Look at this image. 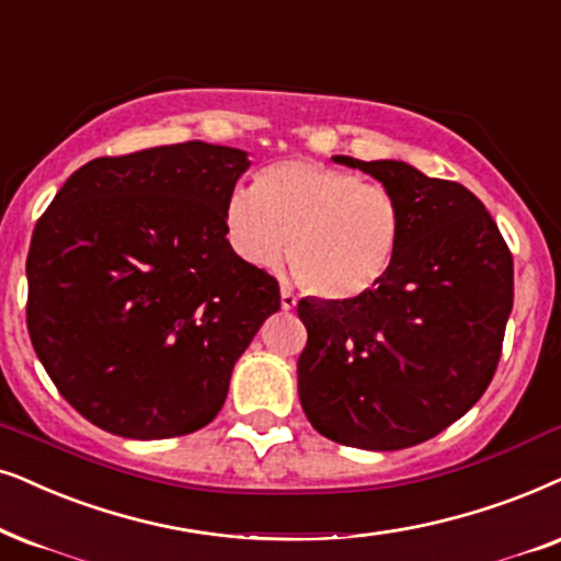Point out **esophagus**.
Wrapping results in <instances>:
<instances>
[{
  "label": "esophagus",
  "mask_w": 561,
  "mask_h": 561,
  "mask_svg": "<svg viewBox=\"0 0 561 561\" xmlns=\"http://www.w3.org/2000/svg\"><path fill=\"white\" fill-rule=\"evenodd\" d=\"M296 301H298V296L294 294V288L280 286V307H283V311L296 309Z\"/></svg>",
  "instance_id": "1"
}]
</instances>
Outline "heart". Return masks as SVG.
<instances>
[{"label": "heart", "instance_id": "b5f03b06", "mask_svg": "<svg viewBox=\"0 0 561 561\" xmlns=\"http://www.w3.org/2000/svg\"><path fill=\"white\" fill-rule=\"evenodd\" d=\"M231 250L254 267L290 271L322 298L374 290L394 265L404 234L402 201L381 183L311 159L271 164L254 187L237 185L224 206Z\"/></svg>", "mask_w": 561, "mask_h": 561}]
</instances>
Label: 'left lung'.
<instances>
[{"label": "left lung", "mask_w": 561, "mask_h": 561, "mask_svg": "<svg viewBox=\"0 0 561 561\" xmlns=\"http://www.w3.org/2000/svg\"><path fill=\"white\" fill-rule=\"evenodd\" d=\"M358 167L397 193L404 234L391 271L345 301H298L309 340L298 397L324 438L368 450L431 440L490 387L513 309V254L482 201L404 162Z\"/></svg>", "instance_id": "obj_1"}]
</instances>
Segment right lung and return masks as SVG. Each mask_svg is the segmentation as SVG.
Wrapping results in <instances>:
<instances>
[{
  "label": "right lung",
  "instance_id": "add662e5",
  "mask_svg": "<svg viewBox=\"0 0 561 561\" xmlns=\"http://www.w3.org/2000/svg\"><path fill=\"white\" fill-rule=\"evenodd\" d=\"M247 154L203 141L98 157L33 229L27 332L61 397L113 435L174 438L224 407L280 288L231 250Z\"/></svg>",
  "mask_w": 561,
  "mask_h": 561
}]
</instances>
